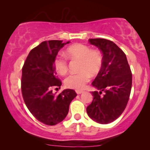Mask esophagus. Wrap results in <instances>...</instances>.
<instances>
[{
    "mask_svg": "<svg viewBox=\"0 0 150 150\" xmlns=\"http://www.w3.org/2000/svg\"><path fill=\"white\" fill-rule=\"evenodd\" d=\"M83 92V91H80V90H76V93L77 94H80Z\"/></svg>",
    "mask_w": 150,
    "mask_h": 150,
    "instance_id": "obj_1",
    "label": "esophagus"
}]
</instances>
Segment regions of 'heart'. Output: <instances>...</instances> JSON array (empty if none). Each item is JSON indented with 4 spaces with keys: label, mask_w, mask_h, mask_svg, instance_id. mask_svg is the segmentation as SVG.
<instances>
[{
    "label": "heart",
    "mask_w": 150,
    "mask_h": 150,
    "mask_svg": "<svg viewBox=\"0 0 150 150\" xmlns=\"http://www.w3.org/2000/svg\"><path fill=\"white\" fill-rule=\"evenodd\" d=\"M65 54L70 59L80 61L79 71L80 73L72 74L65 80V85L70 89H84L89 81L91 76L97 75L102 66V56L99 51L91 50L89 46L76 44L69 46L65 51ZM55 70L59 75L64 76L68 71V65L66 59L63 56L55 58Z\"/></svg>",
    "instance_id": "1"
}]
</instances>
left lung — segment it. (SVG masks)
I'll list each match as a JSON object with an SVG mask.
<instances>
[{
	"mask_svg": "<svg viewBox=\"0 0 150 150\" xmlns=\"http://www.w3.org/2000/svg\"><path fill=\"white\" fill-rule=\"evenodd\" d=\"M89 44L102 53V66L92 85L93 101L87 113L93 120L108 124L126 107L132 87V73L125 54L115 43L105 39H89Z\"/></svg>",
	"mask_w": 150,
	"mask_h": 150,
	"instance_id": "8db88e82",
	"label": "left lung"
}]
</instances>
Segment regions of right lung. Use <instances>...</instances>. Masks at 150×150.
<instances>
[{
	"instance_id": "1",
	"label": "right lung",
	"mask_w": 150,
	"mask_h": 150,
	"mask_svg": "<svg viewBox=\"0 0 150 150\" xmlns=\"http://www.w3.org/2000/svg\"><path fill=\"white\" fill-rule=\"evenodd\" d=\"M69 43L59 40L42 42L30 51L22 68L24 101L31 113L44 124L54 125L64 120L70 102L77 96L73 89H64L58 95L51 90L53 87L62 85L53 62L60 49Z\"/></svg>"
}]
</instances>
